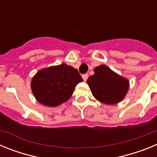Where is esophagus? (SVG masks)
Masks as SVG:
<instances>
[{
  "mask_svg": "<svg viewBox=\"0 0 157 157\" xmlns=\"http://www.w3.org/2000/svg\"><path fill=\"white\" fill-rule=\"evenodd\" d=\"M88 77H89V75H88V74H84V75H82V78H83V80H84V81H86L87 79H88Z\"/></svg>",
  "mask_w": 157,
  "mask_h": 157,
  "instance_id": "obj_1",
  "label": "esophagus"
}]
</instances>
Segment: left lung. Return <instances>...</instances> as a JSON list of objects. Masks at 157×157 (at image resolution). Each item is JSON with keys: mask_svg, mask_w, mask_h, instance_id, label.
I'll return each mask as SVG.
<instances>
[{"mask_svg": "<svg viewBox=\"0 0 157 157\" xmlns=\"http://www.w3.org/2000/svg\"><path fill=\"white\" fill-rule=\"evenodd\" d=\"M87 83L94 98L108 105L121 101L129 89L128 80L112 71L106 65L97 67L94 75L89 77Z\"/></svg>", "mask_w": 157, "mask_h": 157, "instance_id": "obj_1", "label": "left lung"}]
</instances>
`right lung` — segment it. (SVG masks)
<instances>
[{
    "instance_id": "1",
    "label": "right lung",
    "mask_w": 157,
    "mask_h": 157,
    "mask_svg": "<svg viewBox=\"0 0 157 157\" xmlns=\"http://www.w3.org/2000/svg\"><path fill=\"white\" fill-rule=\"evenodd\" d=\"M82 78L77 69L66 63L41 69L31 81V89L38 102L46 106L56 107L71 97Z\"/></svg>"
}]
</instances>
